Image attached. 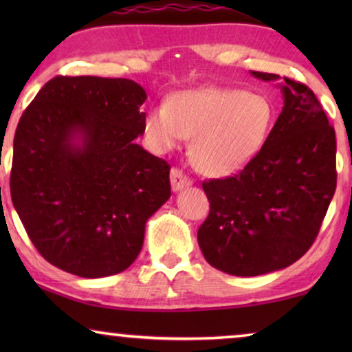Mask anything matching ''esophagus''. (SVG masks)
<instances>
[{
    "label": "esophagus",
    "instance_id": "34e87169",
    "mask_svg": "<svg viewBox=\"0 0 352 352\" xmlns=\"http://www.w3.org/2000/svg\"><path fill=\"white\" fill-rule=\"evenodd\" d=\"M170 179H171V189L173 192H179L184 189V187L192 186V181L187 177L184 173L177 170V168H173L170 173Z\"/></svg>",
    "mask_w": 352,
    "mask_h": 352
}]
</instances>
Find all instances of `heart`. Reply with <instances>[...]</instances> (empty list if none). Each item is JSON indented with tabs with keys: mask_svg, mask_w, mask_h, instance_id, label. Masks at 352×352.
I'll use <instances>...</instances> for the list:
<instances>
[{
	"mask_svg": "<svg viewBox=\"0 0 352 352\" xmlns=\"http://www.w3.org/2000/svg\"><path fill=\"white\" fill-rule=\"evenodd\" d=\"M276 107L263 93L240 88L179 91L147 112L146 136L165 153L192 138L190 157L199 171L223 177L243 170L266 146Z\"/></svg>",
	"mask_w": 352,
	"mask_h": 352,
	"instance_id": "obj_1",
	"label": "heart"
}]
</instances>
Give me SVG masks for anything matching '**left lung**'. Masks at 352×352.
I'll return each instance as SVG.
<instances>
[{
  "instance_id": "obj_1",
  "label": "left lung",
  "mask_w": 352,
  "mask_h": 352,
  "mask_svg": "<svg viewBox=\"0 0 352 352\" xmlns=\"http://www.w3.org/2000/svg\"><path fill=\"white\" fill-rule=\"evenodd\" d=\"M277 86L283 107L263 151L239 175L204 182L210 214L197 239L206 261L230 276H261L298 261L336 189L335 129L324 109L306 85L283 78Z\"/></svg>"
}]
</instances>
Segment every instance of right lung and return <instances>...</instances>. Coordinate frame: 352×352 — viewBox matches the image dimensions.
<instances>
[{
    "instance_id": "right-lung-1",
    "label": "right lung",
    "mask_w": 352,
    "mask_h": 352,
    "mask_svg": "<svg viewBox=\"0 0 352 352\" xmlns=\"http://www.w3.org/2000/svg\"><path fill=\"white\" fill-rule=\"evenodd\" d=\"M146 99L128 78L56 76L22 113L11 197L52 266L99 278L141 253L147 219L171 197L170 165L136 144Z\"/></svg>"
}]
</instances>
